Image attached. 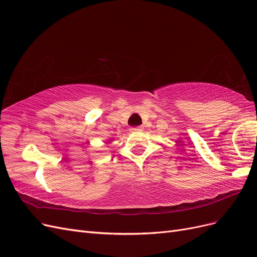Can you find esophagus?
Segmentation results:
<instances>
[{"mask_svg":"<svg viewBox=\"0 0 257 257\" xmlns=\"http://www.w3.org/2000/svg\"><path fill=\"white\" fill-rule=\"evenodd\" d=\"M143 126H136V127H131L130 131L131 132H138V131H143Z\"/></svg>","mask_w":257,"mask_h":257,"instance_id":"1","label":"esophagus"}]
</instances>
